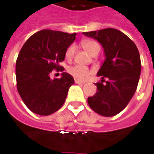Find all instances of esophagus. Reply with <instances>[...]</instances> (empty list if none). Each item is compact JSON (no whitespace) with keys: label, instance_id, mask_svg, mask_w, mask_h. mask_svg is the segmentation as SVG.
Instances as JSON below:
<instances>
[{"label":"esophagus","instance_id":"34e87169","mask_svg":"<svg viewBox=\"0 0 154 154\" xmlns=\"http://www.w3.org/2000/svg\"><path fill=\"white\" fill-rule=\"evenodd\" d=\"M75 84H85V83H84V82L79 81V80H77V79H75Z\"/></svg>","mask_w":154,"mask_h":154}]
</instances>
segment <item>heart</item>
Masks as SVG:
<instances>
[{"label": "heart", "mask_w": 154, "mask_h": 154, "mask_svg": "<svg viewBox=\"0 0 154 154\" xmlns=\"http://www.w3.org/2000/svg\"><path fill=\"white\" fill-rule=\"evenodd\" d=\"M82 45L87 52H88L90 54H92L96 51H100V45L97 43L93 40H84L82 42ZM76 47L75 45H70L67 47L66 50L65 52V57L66 60H71L75 53ZM70 75L76 79L80 80V81H84L88 78L90 75L92 74V70L89 68L84 66H80V65H76L74 66L69 68L68 70Z\"/></svg>", "instance_id": "obj_1"}]
</instances>
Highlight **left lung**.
<instances>
[{
	"label": "left lung",
	"mask_w": 154,
	"mask_h": 154,
	"mask_svg": "<svg viewBox=\"0 0 154 154\" xmlns=\"http://www.w3.org/2000/svg\"><path fill=\"white\" fill-rule=\"evenodd\" d=\"M83 34L100 42L106 56L97 72L102 79L95 84L97 92L88 98V105L100 115L114 116L128 106L137 88L141 70L138 48L130 38L117 29L106 28Z\"/></svg>",
	"instance_id": "left-lung-1"
}]
</instances>
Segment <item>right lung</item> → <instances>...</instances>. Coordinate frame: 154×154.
<instances>
[{
  "label": "right lung",
  "mask_w": 154,
  "mask_h": 154,
  "mask_svg": "<svg viewBox=\"0 0 154 154\" xmlns=\"http://www.w3.org/2000/svg\"><path fill=\"white\" fill-rule=\"evenodd\" d=\"M76 33L41 30L32 35L21 48L16 61L17 89L26 107L40 115H49L64 104L75 80L70 74L51 79L53 70L63 71L59 63L75 40Z\"/></svg>",
  "instance_id": "add662e5"
}]
</instances>
